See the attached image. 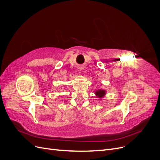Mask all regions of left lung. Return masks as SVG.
Segmentation results:
<instances>
[{
	"mask_svg": "<svg viewBox=\"0 0 160 160\" xmlns=\"http://www.w3.org/2000/svg\"><path fill=\"white\" fill-rule=\"evenodd\" d=\"M95 95H97V97H98L99 98H102L105 95V91L103 89L98 90L95 92Z\"/></svg>",
	"mask_w": 160,
	"mask_h": 160,
	"instance_id": "1",
	"label": "left lung"
}]
</instances>
